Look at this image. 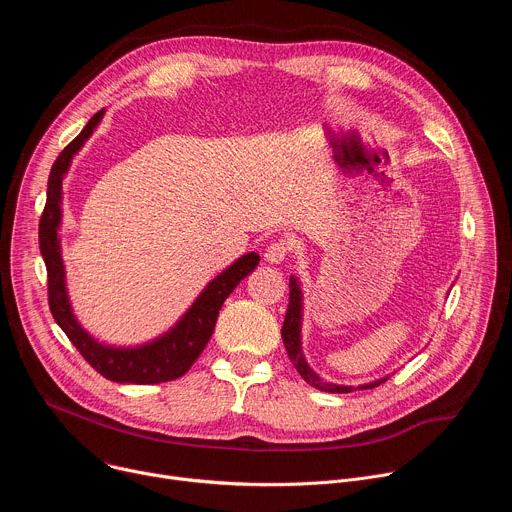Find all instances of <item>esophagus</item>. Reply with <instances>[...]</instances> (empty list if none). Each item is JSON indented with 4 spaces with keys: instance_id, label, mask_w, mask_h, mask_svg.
I'll list each match as a JSON object with an SVG mask.
<instances>
[{
    "instance_id": "esophagus-1",
    "label": "esophagus",
    "mask_w": 512,
    "mask_h": 512,
    "mask_svg": "<svg viewBox=\"0 0 512 512\" xmlns=\"http://www.w3.org/2000/svg\"><path fill=\"white\" fill-rule=\"evenodd\" d=\"M289 251H291V245H289V241H285V239H277V241H273V243H269L267 245V249H265V261L267 263H281V261H285V257L289 255Z\"/></svg>"
}]
</instances>
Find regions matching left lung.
I'll return each mask as SVG.
<instances>
[{
    "label": "left lung",
    "instance_id": "1",
    "mask_svg": "<svg viewBox=\"0 0 512 512\" xmlns=\"http://www.w3.org/2000/svg\"><path fill=\"white\" fill-rule=\"evenodd\" d=\"M302 318H304V294H302V285L300 281L291 275L289 277V306H287V314H285V320H283V328H281V338H283V344H285V350H287V356L291 360V364H294L296 371L302 375V379L320 389V391H326V393H350L354 391V387H346V385H334V383H328L324 379H320L318 373H314L310 369V364L302 352ZM389 377H383V379H377L373 383H367V385H360L356 389H375L379 387L381 383H385Z\"/></svg>",
    "mask_w": 512,
    "mask_h": 512
}]
</instances>
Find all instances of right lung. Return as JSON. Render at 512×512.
I'll return each mask as SVG.
<instances>
[{"label":"right lung","mask_w":512,"mask_h":512,"mask_svg":"<svg viewBox=\"0 0 512 512\" xmlns=\"http://www.w3.org/2000/svg\"><path fill=\"white\" fill-rule=\"evenodd\" d=\"M103 115L105 109L89 119L85 129L60 152L50 170L46 206L40 218V251L48 271V304L56 324L99 375L113 383L158 385L188 373L214 332L218 310L223 308L225 300L233 294L241 279H245L259 265V255L247 253L231 263L223 273H218L200 291V296L184 312V316L168 332L150 342L137 346H111L89 334L72 312L68 300L58 229L62 225V180L72 158L79 154L85 141L93 135Z\"/></svg>","instance_id":"1"}]
</instances>
